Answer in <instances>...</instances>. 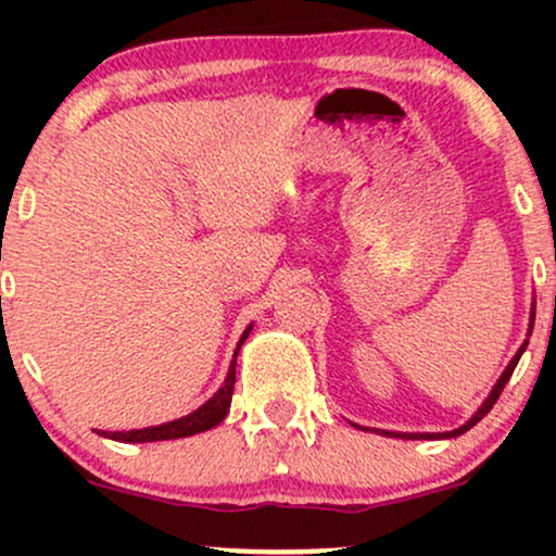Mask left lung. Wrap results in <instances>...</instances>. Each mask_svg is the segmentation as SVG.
Instances as JSON below:
<instances>
[{
  "label": "left lung",
  "instance_id": "1",
  "mask_svg": "<svg viewBox=\"0 0 556 556\" xmlns=\"http://www.w3.org/2000/svg\"><path fill=\"white\" fill-rule=\"evenodd\" d=\"M533 321H535V308H531V324H528V337H531V331H533ZM526 348H528V340L520 344L518 353H515L513 361L507 363V368H504L500 379H496V384H494V389H491V392H489V397L481 402V407H478L473 416L465 420L460 429H452V431H444V433H400V431H381V429H374V431H376V433H384V437H394V439H455V437H460V433H465L468 429H473L478 420H481V418L486 416V413L491 410V407H494V402L500 400L502 389H504V384H507V381H509V376H513L515 366H518V361H520V355L526 353ZM358 429H361V426H358Z\"/></svg>",
  "mask_w": 556,
  "mask_h": 556
}]
</instances>
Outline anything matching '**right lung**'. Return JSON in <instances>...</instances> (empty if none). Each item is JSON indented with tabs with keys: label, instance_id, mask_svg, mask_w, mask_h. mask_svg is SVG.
<instances>
[{
	"label": "right lung",
	"instance_id": "obj_1",
	"mask_svg": "<svg viewBox=\"0 0 556 556\" xmlns=\"http://www.w3.org/2000/svg\"><path fill=\"white\" fill-rule=\"evenodd\" d=\"M253 324H248L242 337L238 340V348H235L232 363H229V371L225 376V384L214 392V397H208L201 407L188 416L169 420V424L162 426H149V429H132V431H99L101 437L114 439V442H127V444H140V442H164V439H182V437H193V433L208 431L214 429L216 424L227 418L229 413V402H232V389H235V366H238V353L242 348V342L248 340L251 334Z\"/></svg>",
	"mask_w": 556,
	"mask_h": 556
}]
</instances>
